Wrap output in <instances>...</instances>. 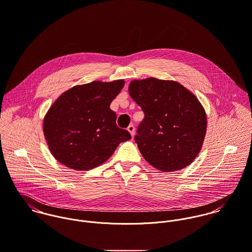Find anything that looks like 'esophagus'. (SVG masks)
<instances>
[{"label":"esophagus","instance_id":"obj_1","mask_svg":"<svg viewBox=\"0 0 252 252\" xmlns=\"http://www.w3.org/2000/svg\"><path fill=\"white\" fill-rule=\"evenodd\" d=\"M127 130L129 131V133L131 134V136H134V133H135V127L133 125H130L128 127H127Z\"/></svg>","mask_w":252,"mask_h":252}]
</instances>
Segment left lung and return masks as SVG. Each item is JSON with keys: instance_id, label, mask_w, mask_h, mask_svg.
<instances>
[{"instance_id": "8db88e82", "label": "left lung", "mask_w": 252, "mask_h": 252, "mask_svg": "<svg viewBox=\"0 0 252 252\" xmlns=\"http://www.w3.org/2000/svg\"><path fill=\"white\" fill-rule=\"evenodd\" d=\"M128 93L144 112L134 136L144 158L164 172L188 166L206 132V115L198 98L177 82L156 78L132 81Z\"/></svg>"}]
</instances>
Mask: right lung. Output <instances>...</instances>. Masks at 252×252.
<instances>
[{
  "label": "right lung",
  "instance_id": "add662e5",
  "mask_svg": "<svg viewBox=\"0 0 252 252\" xmlns=\"http://www.w3.org/2000/svg\"><path fill=\"white\" fill-rule=\"evenodd\" d=\"M124 80L95 81L62 94L44 119V134L52 156L65 166L89 170L105 162L130 133L119 128L111 102Z\"/></svg>",
  "mask_w": 252,
  "mask_h": 252
}]
</instances>
